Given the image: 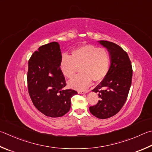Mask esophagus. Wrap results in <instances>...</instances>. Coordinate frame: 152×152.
<instances>
[{"label": "esophagus", "mask_w": 152, "mask_h": 152, "mask_svg": "<svg viewBox=\"0 0 152 152\" xmlns=\"http://www.w3.org/2000/svg\"><path fill=\"white\" fill-rule=\"evenodd\" d=\"M88 92H89V90H86V91H78V94H86L88 93Z\"/></svg>", "instance_id": "esophagus-1"}]
</instances>
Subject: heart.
<instances>
[{
  "label": "heart",
  "mask_w": 152,
  "mask_h": 152,
  "mask_svg": "<svg viewBox=\"0 0 152 152\" xmlns=\"http://www.w3.org/2000/svg\"><path fill=\"white\" fill-rule=\"evenodd\" d=\"M110 64V54L106 48L86 45L72 51L71 56L63 54L60 67L64 76L70 79L80 66L81 73L69 81L68 86L73 89L82 90L89 86L92 80L94 82L103 80L108 72Z\"/></svg>",
  "instance_id": "heart-1"
}]
</instances>
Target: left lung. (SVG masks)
<instances>
[{"instance_id": "8db88e82", "label": "left lung", "mask_w": 152, "mask_h": 152, "mask_svg": "<svg viewBox=\"0 0 152 152\" xmlns=\"http://www.w3.org/2000/svg\"><path fill=\"white\" fill-rule=\"evenodd\" d=\"M98 42L109 52L111 64L107 75L92 90L98 93L100 100L94 106H90L89 110L95 117L106 119L116 114L125 104L133 72L128 54L120 46L106 40Z\"/></svg>"}]
</instances>
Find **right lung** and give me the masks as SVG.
I'll list each match as a JSON object with an SVG mask.
<instances>
[{
	"instance_id": "right-lung-1",
	"label": "right lung",
	"mask_w": 152,
	"mask_h": 152,
	"mask_svg": "<svg viewBox=\"0 0 152 152\" xmlns=\"http://www.w3.org/2000/svg\"><path fill=\"white\" fill-rule=\"evenodd\" d=\"M61 54L59 44L52 42L41 46L28 61L30 97L38 110L52 118L66 114L70 109L71 98L77 94L64 88L66 83L60 67Z\"/></svg>"
}]
</instances>
